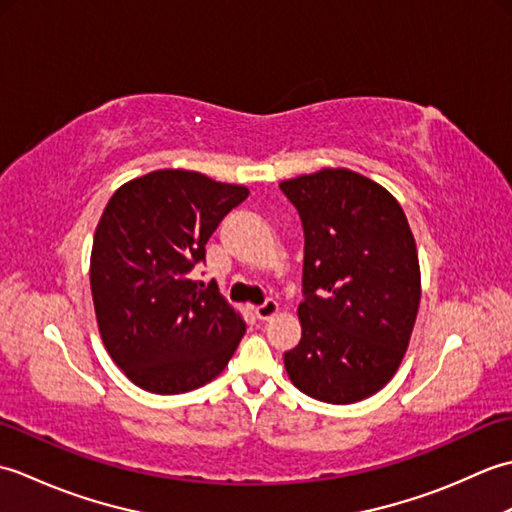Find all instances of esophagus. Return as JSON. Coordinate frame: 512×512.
Segmentation results:
<instances>
[{"instance_id": "1", "label": "esophagus", "mask_w": 512, "mask_h": 512, "mask_svg": "<svg viewBox=\"0 0 512 512\" xmlns=\"http://www.w3.org/2000/svg\"><path fill=\"white\" fill-rule=\"evenodd\" d=\"M277 312H279L277 301H275V299H266V301L262 303V306L255 308V317H257L259 321H268V319H273Z\"/></svg>"}]
</instances>
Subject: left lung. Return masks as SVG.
I'll use <instances>...</instances> for the list:
<instances>
[{
  "mask_svg": "<svg viewBox=\"0 0 512 512\" xmlns=\"http://www.w3.org/2000/svg\"><path fill=\"white\" fill-rule=\"evenodd\" d=\"M303 226L301 341L284 354L292 385L350 405L383 389L420 306L418 250L394 195L350 169L279 184Z\"/></svg>",
  "mask_w": 512,
  "mask_h": 512,
  "instance_id": "8db88e82",
  "label": "left lung"
}]
</instances>
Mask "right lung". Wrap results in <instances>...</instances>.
<instances>
[{
    "instance_id": "add662e5",
    "label": "right lung",
    "mask_w": 512,
    "mask_h": 512,
    "mask_svg": "<svg viewBox=\"0 0 512 512\" xmlns=\"http://www.w3.org/2000/svg\"><path fill=\"white\" fill-rule=\"evenodd\" d=\"M248 189L184 169L123 184L96 226L90 284L101 339L134 385L184 394L231 361L246 332L215 281L191 279L206 242Z\"/></svg>"
}]
</instances>
